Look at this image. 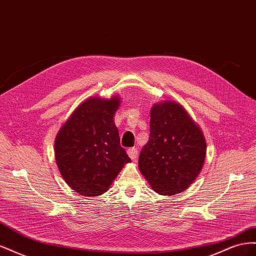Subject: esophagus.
Masks as SVG:
<instances>
[{"label": "esophagus", "mask_w": 256, "mask_h": 256, "mask_svg": "<svg viewBox=\"0 0 256 256\" xmlns=\"http://www.w3.org/2000/svg\"><path fill=\"white\" fill-rule=\"evenodd\" d=\"M129 157L131 158V160L132 161H136V158H138V150L136 148V147H131V148H129L127 150Z\"/></svg>", "instance_id": "esophagus-1"}]
</instances>
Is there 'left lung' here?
<instances>
[{"label":"left lung","mask_w":256,"mask_h":256,"mask_svg":"<svg viewBox=\"0 0 256 256\" xmlns=\"http://www.w3.org/2000/svg\"><path fill=\"white\" fill-rule=\"evenodd\" d=\"M150 128V140L138 156V168L159 194H177L202 170L204 136L184 108L173 102L152 106Z\"/></svg>","instance_id":"left-lung-1"}]
</instances>
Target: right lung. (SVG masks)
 <instances>
[{
    "label": "right lung",
    "instance_id": "right-lung-1",
    "mask_svg": "<svg viewBox=\"0 0 256 256\" xmlns=\"http://www.w3.org/2000/svg\"><path fill=\"white\" fill-rule=\"evenodd\" d=\"M120 98L85 100L60 128L56 159L70 188L81 196H97L110 188L131 159L120 146L114 115Z\"/></svg>",
    "mask_w": 256,
    "mask_h": 256
}]
</instances>
